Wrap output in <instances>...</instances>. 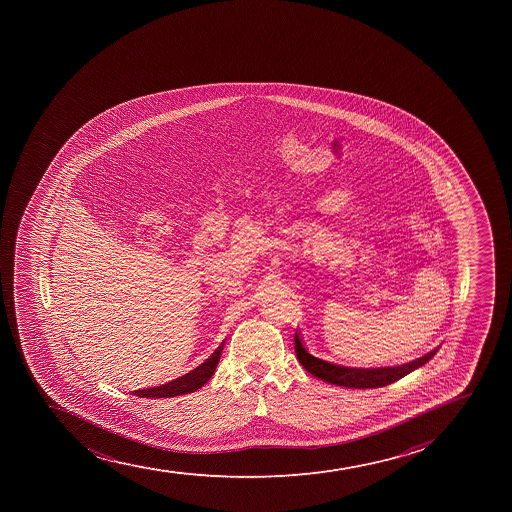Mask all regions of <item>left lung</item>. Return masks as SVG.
Here are the masks:
<instances>
[{
	"instance_id": "obj_1",
	"label": "left lung",
	"mask_w": 512,
	"mask_h": 512,
	"mask_svg": "<svg viewBox=\"0 0 512 512\" xmlns=\"http://www.w3.org/2000/svg\"><path fill=\"white\" fill-rule=\"evenodd\" d=\"M295 352H297L300 364L304 365V369L314 377H319L329 384L347 387V389H374V387L392 384L395 380L410 374L412 370L427 364L434 357L437 349L431 350L424 357L412 360L409 364L397 365V367H377V369H352V367H342V365L330 364L325 360L317 359L307 352L299 334H295Z\"/></svg>"
}]
</instances>
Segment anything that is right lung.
Masks as SVG:
<instances>
[{"label":"right lung","mask_w":512,"mask_h":512,"mask_svg":"<svg viewBox=\"0 0 512 512\" xmlns=\"http://www.w3.org/2000/svg\"><path fill=\"white\" fill-rule=\"evenodd\" d=\"M223 344H220L215 352L208 357L203 364L198 365L192 372L178 377V379L168 382V384L150 387V389L135 390L133 394L138 397H147V399H167V397H177V395L190 394L200 389L203 384H207L208 379L212 377L217 369L218 360L222 355Z\"/></svg>","instance_id":"right-lung-1"}]
</instances>
